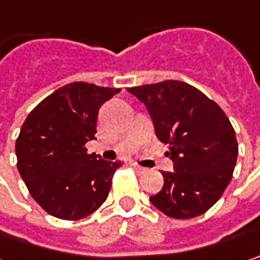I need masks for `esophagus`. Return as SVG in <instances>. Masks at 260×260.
I'll list each match as a JSON object with an SVG mask.
<instances>
[{
    "instance_id": "esophagus-1",
    "label": "esophagus",
    "mask_w": 260,
    "mask_h": 260,
    "mask_svg": "<svg viewBox=\"0 0 260 260\" xmlns=\"http://www.w3.org/2000/svg\"><path fill=\"white\" fill-rule=\"evenodd\" d=\"M132 167H134V170H137L138 173H145V172H147V169H145V167H141L140 164H137V163H132Z\"/></svg>"
}]
</instances>
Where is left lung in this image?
<instances>
[{
  "label": "left lung",
  "mask_w": 260,
  "mask_h": 260,
  "mask_svg": "<svg viewBox=\"0 0 260 260\" xmlns=\"http://www.w3.org/2000/svg\"><path fill=\"white\" fill-rule=\"evenodd\" d=\"M147 106L155 135L170 145L175 172H163V189L150 198L163 214L189 220L207 212L232 182L239 145L224 110L183 81L128 88Z\"/></svg>",
  "instance_id": "1"
}]
</instances>
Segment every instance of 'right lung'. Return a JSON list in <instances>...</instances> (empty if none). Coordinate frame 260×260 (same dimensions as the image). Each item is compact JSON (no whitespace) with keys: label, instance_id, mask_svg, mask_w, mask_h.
<instances>
[{"label":"right lung","instance_id":"1","mask_svg":"<svg viewBox=\"0 0 260 260\" xmlns=\"http://www.w3.org/2000/svg\"><path fill=\"white\" fill-rule=\"evenodd\" d=\"M119 88L70 83L55 90L24 120L17 141V169L28 193L48 214L75 221L93 214L109 195L120 161L88 154L99 109Z\"/></svg>","mask_w":260,"mask_h":260}]
</instances>
